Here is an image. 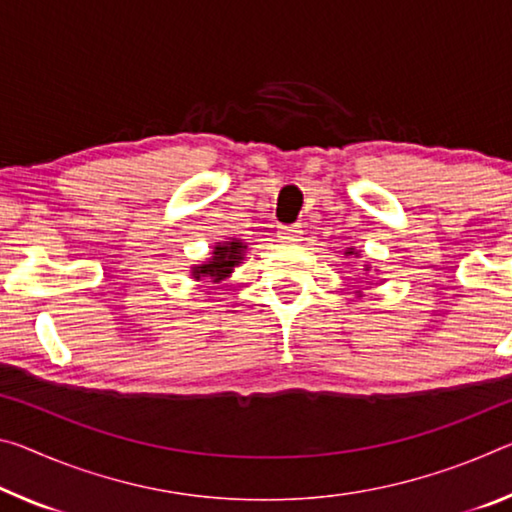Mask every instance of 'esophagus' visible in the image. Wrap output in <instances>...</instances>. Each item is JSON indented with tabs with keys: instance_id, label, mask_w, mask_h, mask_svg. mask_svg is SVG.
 Returning a JSON list of instances; mask_svg holds the SVG:
<instances>
[{
	"instance_id": "obj_1",
	"label": "esophagus",
	"mask_w": 512,
	"mask_h": 512,
	"mask_svg": "<svg viewBox=\"0 0 512 512\" xmlns=\"http://www.w3.org/2000/svg\"><path fill=\"white\" fill-rule=\"evenodd\" d=\"M280 239L287 243H298L303 239V230H300V225H285L280 227Z\"/></svg>"
}]
</instances>
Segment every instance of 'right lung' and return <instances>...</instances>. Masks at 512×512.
I'll use <instances>...</instances> for the list:
<instances>
[{
	"mask_svg": "<svg viewBox=\"0 0 512 512\" xmlns=\"http://www.w3.org/2000/svg\"><path fill=\"white\" fill-rule=\"evenodd\" d=\"M246 246H241V241H230L225 246H216L214 250V259L209 264H202L193 269V278H209V280H223L227 273L232 271V266L239 264L241 259V250Z\"/></svg>",
	"mask_w": 512,
	"mask_h": 512,
	"instance_id": "1",
	"label": "right lung"
}]
</instances>
